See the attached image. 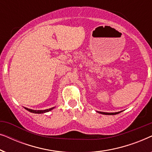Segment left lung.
<instances>
[{
    "mask_svg": "<svg viewBox=\"0 0 152 152\" xmlns=\"http://www.w3.org/2000/svg\"><path fill=\"white\" fill-rule=\"evenodd\" d=\"M99 113L104 114V115H115V114L119 113L120 112H117V113H105V112H99Z\"/></svg>",
    "mask_w": 152,
    "mask_h": 152,
    "instance_id": "8db88e82",
    "label": "left lung"
}]
</instances>
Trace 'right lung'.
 <instances>
[{
    "label": "right lung",
    "mask_w": 152,
    "mask_h": 152,
    "mask_svg": "<svg viewBox=\"0 0 152 152\" xmlns=\"http://www.w3.org/2000/svg\"><path fill=\"white\" fill-rule=\"evenodd\" d=\"M26 110H28V111L31 112V113H45V112H48L50 111H51L52 109H54L53 108H50V109H45V110H38V111H36V110H32V109H28V108H25Z\"/></svg>",
    "instance_id": "obj_1"
}]
</instances>
